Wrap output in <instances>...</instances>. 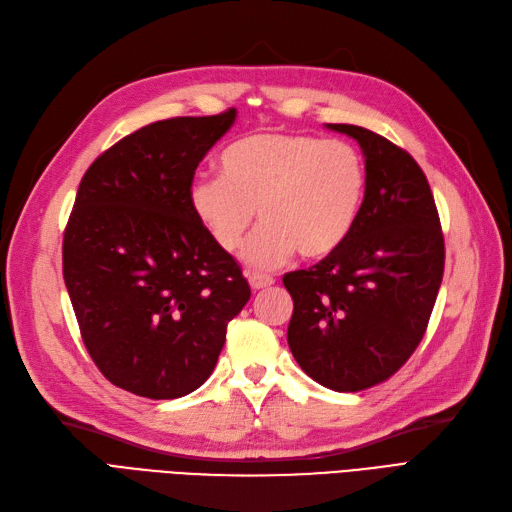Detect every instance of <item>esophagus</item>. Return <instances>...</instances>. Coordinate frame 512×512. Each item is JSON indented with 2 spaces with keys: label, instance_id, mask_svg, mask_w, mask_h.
I'll list each match as a JSON object with an SVG mask.
<instances>
[{
  "label": "esophagus",
  "instance_id": "1",
  "mask_svg": "<svg viewBox=\"0 0 512 512\" xmlns=\"http://www.w3.org/2000/svg\"><path fill=\"white\" fill-rule=\"evenodd\" d=\"M247 280H250L252 290H262V288H269V286L275 284L273 277L265 275V273H250V275H247Z\"/></svg>",
  "mask_w": 512,
  "mask_h": 512
}]
</instances>
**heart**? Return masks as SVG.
<instances>
[{
    "instance_id": "heart-1",
    "label": "heart",
    "mask_w": 512,
    "mask_h": 512,
    "mask_svg": "<svg viewBox=\"0 0 512 512\" xmlns=\"http://www.w3.org/2000/svg\"><path fill=\"white\" fill-rule=\"evenodd\" d=\"M222 177L198 175L188 203L224 252H235L256 209L262 222L243 247L250 269L269 271L299 250L316 260L333 254L359 220L365 162L346 141L312 134L254 132L222 153Z\"/></svg>"
}]
</instances>
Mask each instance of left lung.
<instances>
[{
    "instance_id": "8db88e82",
    "label": "left lung",
    "mask_w": 512,
    "mask_h": 512,
    "mask_svg": "<svg viewBox=\"0 0 512 512\" xmlns=\"http://www.w3.org/2000/svg\"><path fill=\"white\" fill-rule=\"evenodd\" d=\"M365 156V198L348 239L318 265L284 275L288 346L331 391L389 380L421 344L444 273V237L427 177L408 151L348 123Z\"/></svg>"
}]
</instances>
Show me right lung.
<instances>
[{
  "label": "right lung",
  "instance_id": "add662e5",
  "mask_svg": "<svg viewBox=\"0 0 512 512\" xmlns=\"http://www.w3.org/2000/svg\"><path fill=\"white\" fill-rule=\"evenodd\" d=\"M237 111L149 123L87 168L64 232V280L108 382L149 399L196 391L250 301L237 260L188 203L196 166Z\"/></svg>",
  "mask_w": 512,
  "mask_h": 512
}]
</instances>
